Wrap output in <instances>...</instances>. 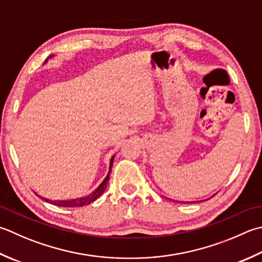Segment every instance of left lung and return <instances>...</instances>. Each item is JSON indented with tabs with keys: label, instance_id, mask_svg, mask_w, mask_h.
<instances>
[{
	"label": "left lung",
	"instance_id": "1",
	"mask_svg": "<svg viewBox=\"0 0 262 262\" xmlns=\"http://www.w3.org/2000/svg\"><path fill=\"white\" fill-rule=\"evenodd\" d=\"M208 200H209V199H208Z\"/></svg>",
	"mask_w": 262,
	"mask_h": 262
}]
</instances>
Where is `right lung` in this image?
Masks as SVG:
<instances>
[{"mask_svg":"<svg viewBox=\"0 0 262 262\" xmlns=\"http://www.w3.org/2000/svg\"><path fill=\"white\" fill-rule=\"evenodd\" d=\"M51 58V56H50ZM48 60H45V62ZM114 159H115V156L111 158L110 160V169H109V172H107L106 177L104 178V181L102 182L99 186H97V188L95 189V191L92 192L90 195H87L85 198H78V199H73V200H62V201H59V200H56V201H52V200H49V199H45V198H42L40 195H37L39 196L42 200H44V201L46 202H50L54 204V206H58V207H67V208H77V207H83V206H87V204H90L92 202H94L95 200L97 198H100L102 195V193H103L105 191L106 188V184L107 182H109V175L111 172V168H112V163H114Z\"/></svg>","mask_w":262,"mask_h":262,"instance_id":"obj_1","label":"right lung"}]
</instances>
